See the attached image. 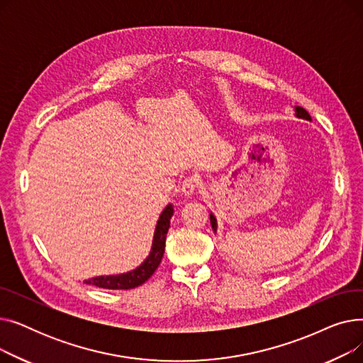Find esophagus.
Masks as SVG:
<instances>
[{"label": "esophagus", "instance_id": "esophagus-1", "mask_svg": "<svg viewBox=\"0 0 363 363\" xmlns=\"http://www.w3.org/2000/svg\"><path fill=\"white\" fill-rule=\"evenodd\" d=\"M197 188H199V179L196 177H188L182 181L181 191H182L184 196L189 197V196H193L196 193Z\"/></svg>", "mask_w": 363, "mask_h": 363}]
</instances>
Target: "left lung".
<instances>
[{
  "instance_id": "1",
  "label": "left lung",
  "mask_w": 363,
  "mask_h": 363,
  "mask_svg": "<svg viewBox=\"0 0 363 363\" xmlns=\"http://www.w3.org/2000/svg\"><path fill=\"white\" fill-rule=\"evenodd\" d=\"M296 114H297V118H303V119H308V121H311V114L304 110L303 107H296ZM211 223H212V228H213V231L216 233V228H218V225H216V218L213 216V215H211Z\"/></svg>"
}]
</instances>
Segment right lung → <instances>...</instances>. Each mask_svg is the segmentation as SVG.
<instances>
[{"instance_id":"1","label":"right lung","mask_w":363,"mask_h":363,"mask_svg":"<svg viewBox=\"0 0 363 363\" xmlns=\"http://www.w3.org/2000/svg\"><path fill=\"white\" fill-rule=\"evenodd\" d=\"M174 215V208L169 204L163 213L160 215L156 226L155 240H152V247L150 256L144 260V263L135 271L122 274V275H111V277H95L91 279H86L85 284L95 285V287L107 289V290H130L135 289L138 285L144 284L152 274L156 272L159 264L162 262L163 253H164V244H166V234L170 226V218Z\"/></svg>"}]
</instances>
